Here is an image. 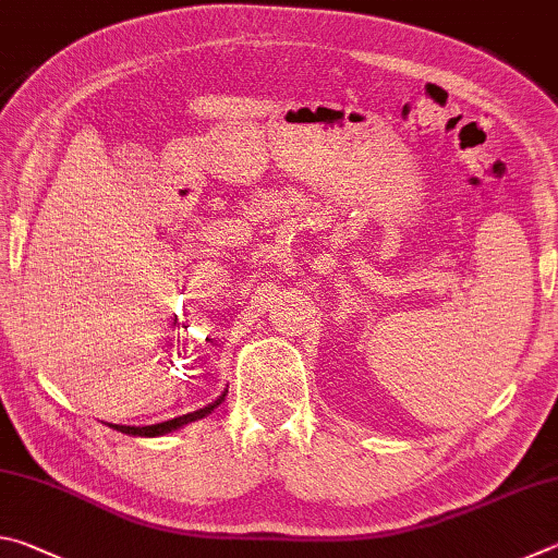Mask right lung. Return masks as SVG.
Here are the masks:
<instances>
[{
	"label": "right lung",
	"instance_id": "right-lung-1",
	"mask_svg": "<svg viewBox=\"0 0 558 558\" xmlns=\"http://www.w3.org/2000/svg\"><path fill=\"white\" fill-rule=\"evenodd\" d=\"M226 399V391L219 396V399H216L214 403H209V405H204V409H199V411H194V413H186V415H179V418H172V421H165V423H155V426H118V423H110V428H116V430H120V433H128V436H145V438H155V436H165V433H172V430H177V428H182V426H186V423H192V421H199V418H204V415H209L216 405H219L221 401Z\"/></svg>",
	"mask_w": 558,
	"mask_h": 558
}]
</instances>
